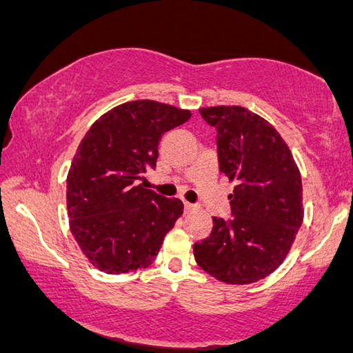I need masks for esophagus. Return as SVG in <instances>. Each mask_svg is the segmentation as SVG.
<instances>
[{"label":"esophagus","mask_w":353,"mask_h":353,"mask_svg":"<svg viewBox=\"0 0 353 353\" xmlns=\"http://www.w3.org/2000/svg\"><path fill=\"white\" fill-rule=\"evenodd\" d=\"M183 209H185V212H190V210L196 209V204H193V203H188V201H185V203H183Z\"/></svg>","instance_id":"esophagus-1"}]
</instances>
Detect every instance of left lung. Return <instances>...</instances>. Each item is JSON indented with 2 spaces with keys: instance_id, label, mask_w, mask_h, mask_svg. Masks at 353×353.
Returning a JSON list of instances; mask_svg holds the SVG:
<instances>
[{
  "instance_id": "1",
  "label": "left lung",
  "mask_w": 353,
  "mask_h": 353,
  "mask_svg": "<svg viewBox=\"0 0 353 353\" xmlns=\"http://www.w3.org/2000/svg\"><path fill=\"white\" fill-rule=\"evenodd\" d=\"M217 130L219 170L236 182L231 219L212 217L194 260L219 281L243 285L270 276L303 223L301 174L285 141L265 119L241 106L199 109Z\"/></svg>"
}]
</instances>
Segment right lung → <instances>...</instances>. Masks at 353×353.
Masks as SVG:
<instances>
[{"label":"right lung","instance_id":"add662e5","mask_svg":"<svg viewBox=\"0 0 353 353\" xmlns=\"http://www.w3.org/2000/svg\"><path fill=\"white\" fill-rule=\"evenodd\" d=\"M190 112L150 99L120 104L83 136L66 181L71 233L99 271L123 274L147 268L182 215L177 198L136 185L155 170L161 136Z\"/></svg>","mask_w":353,"mask_h":353}]
</instances>
